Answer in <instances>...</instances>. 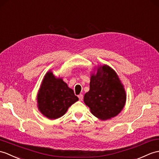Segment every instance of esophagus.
I'll return each instance as SVG.
<instances>
[{"label":"esophagus","instance_id":"34e87169","mask_svg":"<svg viewBox=\"0 0 159 159\" xmlns=\"http://www.w3.org/2000/svg\"><path fill=\"white\" fill-rule=\"evenodd\" d=\"M78 98H79V100H82V99H83V94H79V95H78Z\"/></svg>","mask_w":159,"mask_h":159}]
</instances>
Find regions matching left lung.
Returning a JSON list of instances; mask_svg holds the SVG:
<instances>
[{"label": "left lung", "mask_w": 159, "mask_h": 159, "mask_svg": "<svg viewBox=\"0 0 159 159\" xmlns=\"http://www.w3.org/2000/svg\"><path fill=\"white\" fill-rule=\"evenodd\" d=\"M126 94L116 73L104 65L91 77L90 89L84 94V102L91 113L102 120L116 116L123 110Z\"/></svg>", "instance_id": "8db88e82"}]
</instances>
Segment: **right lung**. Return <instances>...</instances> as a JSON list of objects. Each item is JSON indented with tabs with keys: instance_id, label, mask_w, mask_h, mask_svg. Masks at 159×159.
Returning <instances> with one entry per match:
<instances>
[{
	"instance_id": "right-lung-1",
	"label": "right lung",
	"mask_w": 159,
	"mask_h": 159,
	"mask_svg": "<svg viewBox=\"0 0 159 159\" xmlns=\"http://www.w3.org/2000/svg\"><path fill=\"white\" fill-rule=\"evenodd\" d=\"M39 109L49 119L62 116L79 98L61 79H56L51 72L46 74L38 97Z\"/></svg>"
}]
</instances>
